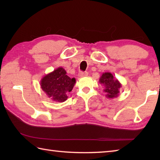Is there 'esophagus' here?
<instances>
[{"label":"esophagus","mask_w":160,"mask_h":160,"mask_svg":"<svg viewBox=\"0 0 160 160\" xmlns=\"http://www.w3.org/2000/svg\"><path fill=\"white\" fill-rule=\"evenodd\" d=\"M88 72H80L79 74H78V76L80 77V78L88 76Z\"/></svg>","instance_id":"1"}]
</instances>
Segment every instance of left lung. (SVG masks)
<instances>
[{"instance_id":"1","label":"left lung","mask_w":160,"mask_h":160,"mask_svg":"<svg viewBox=\"0 0 160 160\" xmlns=\"http://www.w3.org/2000/svg\"><path fill=\"white\" fill-rule=\"evenodd\" d=\"M99 82L104 86V92L107 98L113 99L119 95V90L122 85L111 72H104L100 77Z\"/></svg>"}]
</instances>
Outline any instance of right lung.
Here are the masks:
<instances>
[{"label":"right lung","instance_id":"1","mask_svg":"<svg viewBox=\"0 0 160 160\" xmlns=\"http://www.w3.org/2000/svg\"><path fill=\"white\" fill-rule=\"evenodd\" d=\"M75 82V78L68 76L65 69L59 67L44 75L40 85L47 97L53 101L63 102L68 99L67 94L72 91Z\"/></svg>","mask_w":160,"mask_h":160}]
</instances>
